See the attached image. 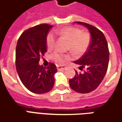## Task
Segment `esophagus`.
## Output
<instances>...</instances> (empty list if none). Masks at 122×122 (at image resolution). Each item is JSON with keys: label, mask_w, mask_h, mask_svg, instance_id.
Returning a JSON list of instances; mask_svg holds the SVG:
<instances>
[{"label": "esophagus", "mask_w": 122, "mask_h": 122, "mask_svg": "<svg viewBox=\"0 0 122 122\" xmlns=\"http://www.w3.org/2000/svg\"><path fill=\"white\" fill-rule=\"evenodd\" d=\"M67 68V67L66 66H65V65H57V70H64L65 69Z\"/></svg>", "instance_id": "obj_1"}]
</instances>
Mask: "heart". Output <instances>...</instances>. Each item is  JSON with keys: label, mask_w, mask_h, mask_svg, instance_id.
I'll return each mask as SVG.
<instances>
[{"label": "heart", "mask_w": 122, "mask_h": 122, "mask_svg": "<svg viewBox=\"0 0 122 122\" xmlns=\"http://www.w3.org/2000/svg\"><path fill=\"white\" fill-rule=\"evenodd\" d=\"M55 34L69 41L68 49L74 54L81 55L87 50L91 43V36L88 33L82 32L80 29L75 27H65L55 30ZM55 37L53 33H49L46 37V45L48 49L54 47ZM52 57L57 63H63L67 57L58 51L52 54Z\"/></svg>", "instance_id": "1"}]
</instances>
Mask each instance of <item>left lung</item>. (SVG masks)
I'll use <instances>...</instances> for the list:
<instances>
[{"label":"left lung","mask_w":122,"mask_h":122,"mask_svg":"<svg viewBox=\"0 0 122 122\" xmlns=\"http://www.w3.org/2000/svg\"><path fill=\"white\" fill-rule=\"evenodd\" d=\"M84 25L91 34V43L84 55L73 63L79 69L85 68L83 73L75 71V75L69 80L70 87L79 93H88L94 91L102 81L108 69L109 50L108 43L102 31L93 25L81 22H75Z\"/></svg>","instance_id":"left-lung-1"}]
</instances>
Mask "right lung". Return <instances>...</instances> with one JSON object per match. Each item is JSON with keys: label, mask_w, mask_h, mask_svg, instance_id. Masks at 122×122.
<instances>
[{"label": "right lung", "mask_w": 122, "mask_h": 122, "mask_svg": "<svg viewBox=\"0 0 122 122\" xmlns=\"http://www.w3.org/2000/svg\"><path fill=\"white\" fill-rule=\"evenodd\" d=\"M52 28L47 24L36 25L24 31L17 42V73L23 85L34 93H46L54 86L56 65L51 63L47 67L39 65L40 57L47 52L46 37Z\"/></svg>", "instance_id": "obj_1"}]
</instances>
